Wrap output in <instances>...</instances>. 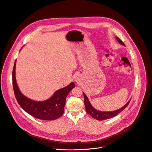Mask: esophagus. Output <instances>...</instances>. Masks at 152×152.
<instances>
[{
	"instance_id": "34e87169",
	"label": "esophagus",
	"mask_w": 152,
	"mask_h": 152,
	"mask_svg": "<svg viewBox=\"0 0 152 152\" xmlns=\"http://www.w3.org/2000/svg\"><path fill=\"white\" fill-rule=\"evenodd\" d=\"M74 80H75V81H76L77 83H78V82H80V81L81 80H80V77L78 75H77L75 76Z\"/></svg>"
}]
</instances>
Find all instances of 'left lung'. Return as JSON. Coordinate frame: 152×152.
<instances>
[{
  "label": "left lung",
  "instance_id": "1",
  "mask_svg": "<svg viewBox=\"0 0 152 152\" xmlns=\"http://www.w3.org/2000/svg\"><path fill=\"white\" fill-rule=\"evenodd\" d=\"M117 41L118 42L123 45H125L124 43L118 37H115ZM83 94L84 96V98H85V108H86V112L92 116V118H93L94 119L98 120V121H103L105 119H108L110 118H113V117L115 116L117 114H119V113H121L122 111H123L126 107L128 104H129L131 99L128 101L125 105L122 107L121 108L115 111H99L97 110L96 109H95L94 107L92 106V104H91L88 97L86 96V95L85 94V93L83 92Z\"/></svg>",
  "mask_w": 152,
  "mask_h": 152
}]
</instances>
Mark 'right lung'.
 Listing matches in <instances>:
<instances>
[{
  "mask_svg": "<svg viewBox=\"0 0 152 152\" xmlns=\"http://www.w3.org/2000/svg\"><path fill=\"white\" fill-rule=\"evenodd\" d=\"M16 63L13 70V86L16 99L20 107L34 118L44 120L53 121L60 118L64 113L66 99L69 93L75 86L74 82L68 86L57 90L53 96L44 101H35L25 96L19 90L16 80Z\"/></svg>",
  "mask_w": 152,
  "mask_h": 152,
  "instance_id": "add662e5",
  "label": "right lung"
}]
</instances>
